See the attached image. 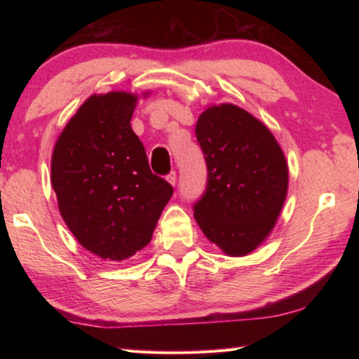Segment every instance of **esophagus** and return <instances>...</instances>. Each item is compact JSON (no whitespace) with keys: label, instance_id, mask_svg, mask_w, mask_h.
I'll return each mask as SVG.
<instances>
[{"label":"esophagus","instance_id":"34e87169","mask_svg":"<svg viewBox=\"0 0 359 359\" xmlns=\"http://www.w3.org/2000/svg\"><path fill=\"white\" fill-rule=\"evenodd\" d=\"M166 179H168L169 184H171V185L174 187V185H175V182H177V174H175L174 171H171V172H169V174L166 175Z\"/></svg>","mask_w":359,"mask_h":359}]
</instances>
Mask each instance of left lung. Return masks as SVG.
<instances>
[{
  "mask_svg": "<svg viewBox=\"0 0 359 359\" xmlns=\"http://www.w3.org/2000/svg\"><path fill=\"white\" fill-rule=\"evenodd\" d=\"M194 133L208 165L194 218L224 253L244 257L269 236L280 215L287 160L267 126L234 104L205 109Z\"/></svg>",
  "mask_w": 359,
  "mask_h": 359,
  "instance_id": "8db88e82",
  "label": "left lung"
}]
</instances>
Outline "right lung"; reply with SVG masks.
<instances>
[{
	"label": "right lung",
	"mask_w": 359,
	"mask_h": 359,
	"mask_svg": "<svg viewBox=\"0 0 359 359\" xmlns=\"http://www.w3.org/2000/svg\"><path fill=\"white\" fill-rule=\"evenodd\" d=\"M137 96L92 95L60 135L52 187L71 233L88 252L121 261L149 244L172 187L150 171L131 128Z\"/></svg>",
	"instance_id": "obj_1"
}]
</instances>
